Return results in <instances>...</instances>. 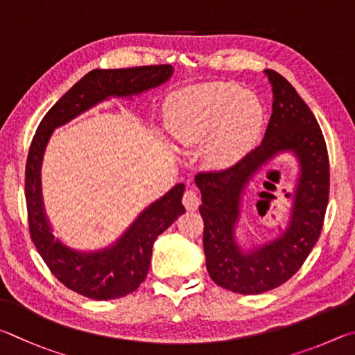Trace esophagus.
Listing matches in <instances>:
<instances>
[{
    "mask_svg": "<svg viewBox=\"0 0 355 355\" xmlns=\"http://www.w3.org/2000/svg\"><path fill=\"white\" fill-rule=\"evenodd\" d=\"M182 204L187 210H196L201 204V198L193 189H189L185 190V193L182 196Z\"/></svg>",
    "mask_w": 355,
    "mask_h": 355,
    "instance_id": "1",
    "label": "esophagus"
}]
</instances>
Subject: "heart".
<instances>
[{"mask_svg": "<svg viewBox=\"0 0 355 355\" xmlns=\"http://www.w3.org/2000/svg\"><path fill=\"white\" fill-rule=\"evenodd\" d=\"M262 115L257 98L235 84L179 92L166 104V126L179 143H200L219 130L210 146L216 166L229 165L250 146Z\"/></svg>", "mask_w": 355, "mask_h": 355, "instance_id": "heart-1", "label": "heart"}]
</instances>
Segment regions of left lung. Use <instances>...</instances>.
<instances>
[{"label": "left lung", "mask_w": 355, "mask_h": 355, "mask_svg": "<svg viewBox=\"0 0 355 355\" xmlns=\"http://www.w3.org/2000/svg\"><path fill=\"white\" fill-rule=\"evenodd\" d=\"M272 89V114L260 145L237 164L198 173L204 254L212 281L241 295H259L287 282L306 262L320 239L329 201V155L312 110L295 87L275 70H265ZM288 150L300 164L288 227L270 244L245 252L234 239L241 196L266 161Z\"/></svg>", "instance_id": "1"}]
</instances>
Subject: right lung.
Wrapping results in <instances>:
<instances>
[{
	"instance_id": "obj_1",
	"label": "right lung",
	"mask_w": 355,
	"mask_h": 355,
	"mask_svg": "<svg viewBox=\"0 0 355 355\" xmlns=\"http://www.w3.org/2000/svg\"><path fill=\"white\" fill-rule=\"evenodd\" d=\"M171 74V65L92 70L46 112L31 141L24 173L31 239L49 271L67 288L90 300H115L140 287L148 275L155 239L185 212L182 206L185 185H174L168 193L149 204L109 248L92 252L71 250L54 237L43 207L40 168L46 143L55 128L98 103L110 96L140 95L166 83Z\"/></svg>"
}]
</instances>
